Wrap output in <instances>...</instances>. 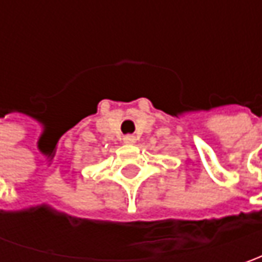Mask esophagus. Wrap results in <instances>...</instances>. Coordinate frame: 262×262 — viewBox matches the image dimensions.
Instances as JSON below:
<instances>
[{"instance_id":"esophagus-1","label":"esophagus","mask_w":262,"mask_h":262,"mask_svg":"<svg viewBox=\"0 0 262 262\" xmlns=\"http://www.w3.org/2000/svg\"><path fill=\"white\" fill-rule=\"evenodd\" d=\"M122 141H124L125 144H134L137 141V138L134 136H131V134H128V136H124Z\"/></svg>"}]
</instances>
